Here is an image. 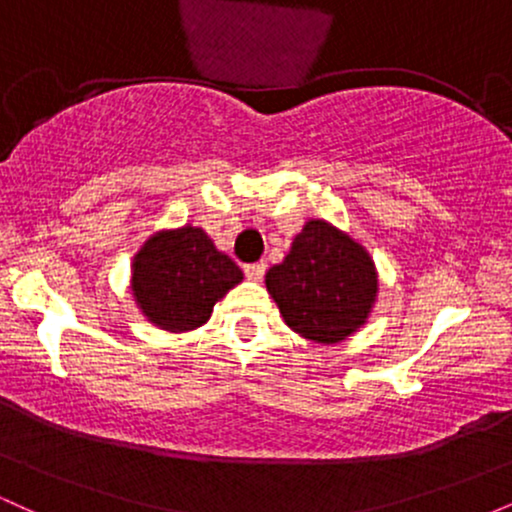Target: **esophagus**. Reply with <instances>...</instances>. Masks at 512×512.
<instances>
[{"instance_id":"1","label":"esophagus","mask_w":512,"mask_h":512,"mask_svg":"<svg viewBox=\"0 0 512 512\" xmlns=\"http://www.w3.org/2000/svg\"><path fill=\"white\" fill-rule=\"evenodd\" d=\"M243 272H245V276H248V279H252V281H260L262 276H264V272H267V264H264V262H252V264H245Z\"/></svg>"}]
</instances>
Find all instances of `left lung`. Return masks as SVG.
Instances as JSON below:
<instances>
[{
	"label": "left lung",
	"instance_id": "obj_1",
	"mask_svg": "<svg viewBox=\"0 0 512 512\" xmlns=\"http://www.w3.org/2000/svg\"><path fill=\"white\" fill-rule=\"evenodd\" d=\"M286 325L310 342H342L366 322L378 274L361 245L325 221H308L286 260L267 272Z\"/></svg>",
	"mask_w": 512,
	"mask_h": 512
}]
</instances>
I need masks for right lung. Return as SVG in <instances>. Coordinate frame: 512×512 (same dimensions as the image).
I'll use <instances>...</instances> for the list:
<instances>
[{"label":"right lung","mask_w":512,"mask_h":512,"mask_svg":"<svg viewBox=\"0 0 512 512\" xmlns=\"http://www.w3.org/2000/svg\"><path fill=\"white\" fill-rule=\"evenodd\" d=\"M132 269L142 313L170 332L204 325L214 303L243 279L238 264L195 226L158 233L137 252Z\"/></svg>","instance_id":"obj_1"}]
</instances>
